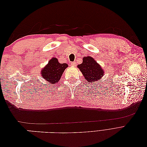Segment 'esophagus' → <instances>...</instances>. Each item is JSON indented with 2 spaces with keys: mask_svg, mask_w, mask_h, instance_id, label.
Instances as JSON below:
<instances>
[{
  "mask_svg": "<svg viewBox=\"0 0 147 147\" xmlns=\"http://www.w3.org/2000/svg\"><path fill=\"white\" fill-rule=\"evenodd\" d=\"M71 65L74 66V67H75V66L77 65V63H76V62H73V63H71Z\"/></svg>",
  "mask_w": 147,
  "mask_h": 147,
  "instance_id": "1",
  "label": "esophagus"
}]
</instances>
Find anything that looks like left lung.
I'll list each match as a JSON object with an SVG mask.
<instances>
[{
  "mask_svg": "<svg viewBox=\"0 0 147 147\" xmlns=\"http://www.w3.org/2000/svg\"><path fill=\"white\" fill-rule=\"evenodd\" d=\"M88 83H94L100 81L104 76V70L101 66L91 56L84 57L83 63L77 65Z\"/></svg>",
  "mask_w": 147,
  "mask_h": 147,
  "instance_id": "obj_1",
  "label": "left lung"
}]
</instances>
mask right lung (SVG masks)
<instances>
[{
	"label": "right lung",
	"mask_w": 147,
	"mask_h": 147,
	"mask_svg": "<svg viewBox=\"0 0 147 147\" xmlns=\"http://www.w3.org/2000/svg\"><path fill=\"white\" fill-rule=\"evenodd\" d=\"M67 67L68 65L66 63L60 64L57 58L53 57L41 70L42 76L47 83H49V85L55 84L60 80L64 71Z\"/></svg>",
	"instance_id": "right-lung-1"
}]
</instances>
